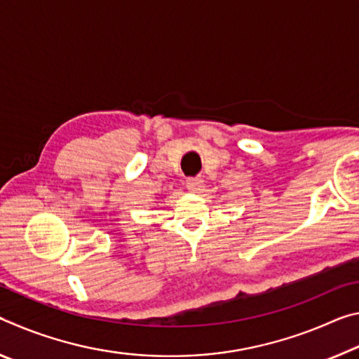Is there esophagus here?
Returning <instances> with one entry per match:
<instances>
[{
    "label": "esophagus",
    "mask_w": 359,
    "mask_h": 359,
    "mask_svg": "<svg viewBox=\"0 0 359 359\" xmlns=\"http://www.w3.org/2000/svg\"><path fill=\"white\" fill-rule=\"evenodd\" d=\"M186 186L191 192H197V191H201V187L203 186V181H202V178H187Z\"/></svg>",
    "instance_id": "34e87169"
}]
</instances>
